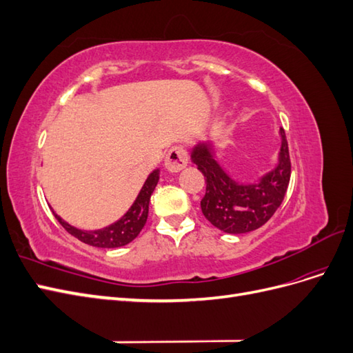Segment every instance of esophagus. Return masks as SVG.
Segmentation results:
<instances>
[{
	"mask_svg": "<svg viewBox=\"0 0 353 353\" xmlns=\"http://www.w3.org/2000/svg\"><path fill=\"white\" fill-rule=\"evenodd\" d=\"M188 163V154L184 147H172L166 154L165 159V168L169 172L176 174L179 170H183Z\"/></svg>",
	"mask_w": 353,
	"mask_h": 353,
	"instance_id": "34e87169",
	"label": "esophagus"
}]
</instances>
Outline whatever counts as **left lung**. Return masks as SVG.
<instances>
[{"instance_id": "1", "label": "left lung", "mask_w": 353, "mask_h": 353, "mask_svg": "<svg viewBox=\"0 0 353 353\" xmlns=\"http://www.w3.org/2000/svg\"><path fill=\"white\" fill-rule=\"evenodd\" d=\"M279 162L256 183L234 179L216 160L212 143H199L191 152V162L206 178V194L200 206L205 218L218 230L244 234L258 230L280 208L290 183V154L285 132L280 128Z\"/></svg>"}]
</instances>
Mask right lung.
Returning a JSON list of instances; mask_svg holds the SVG:
<instances>
[{"label": "right lung", "mask_w": 353, "mask_h": 353, "mask_svg": "<svg viewBox=\"0 0 353 353\" xmlns=\"http://www.w3.org/2000/svg\"><path fill=\"white\" fill-rule=\"evenodd\" d=\"M159 169H154L153 172L147 176L143 188L140 190V193H138L135 201L132 203V206L126 210V213L121 219L110 223L109 227L94 231L79 230L70 225L66 221H63L54 210H52V213H54V216L61 223L63 228L85 244L103 249L122 248V245L131 243L145 225V221L148 216V203H150V197L159 183Z\"/></svg>", "instance_id": "add662e5"}]
</instances>
